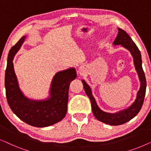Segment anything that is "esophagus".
<instances>
[{
  "instance_id": "34e87169",
  "label": "esophagus",
  "mask_w": 151,
  "mask_h": 151,
  "mask_svg": "<svg viewBox=\"0 0 151 151\" xmlns=\"http://www.w3.org/2000/svg\"><path fill=\"white\" fill-rule=\"evenodd\" d=\"M77 72L80 74V75H82V74H83L84 72H85L84 71V68H83V66H81V67L78 68Z\"/></svg>"
}]
</instances>
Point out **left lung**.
<instances>
[{
	"label": "left lung",
	"instance_id": "1",
	"mask_svg": "<svg viewBox=\"0 0 151 151\" xmlns=\"http://www.w3.org/2000/svg\"><path fill=\"white\" fill-rule=\"evenodd\" d=\"M118 35L116 40H114L113 45H121L123 48H126L130 52L131 56L133 57L135 69L137 72L139 80V89L137 91L135 101L128 107L120 110L115 113H109V112L104 111L100 109L98 106L96 100L92 95V90H91L90 86L85 81V80L82 79L81 81L83 85L85 92H86L87 96L90 99L92 113L95 118L105 124L113 125V126L124 124L134 118L138 114L139 110L141 109L142 105H143L146 88V77L142 66V57L140 51L136 44L134 43V42L133 41L126 31L120 28H118Z\"/></svg>",
	"mask_w": 151,
	"mask_h": 151
}]
</instances>
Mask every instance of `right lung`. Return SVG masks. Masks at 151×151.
<instances>
[{
	"mask_svg": "<svg viewBox=\"0 0 151 151\" xmlns=\"http://www.w3.org/2000/svg\"><path fill=\"white\" fill-rule=\"evenodd\" d=\"M26 37L23 36L8 54L5 78L6 96L12 111L23 122L33 127H48L61 121L66 114L69 86L76 77V70L69 68L55 73L47 98L35 100L25 96L19 86L13 60Z\"/></svg>",
	"mask_w": 151,
	"mask_h": 151,
	"instance_id": "obj_1",
	"label": "right lung"
}]
</instances>
